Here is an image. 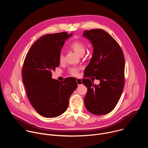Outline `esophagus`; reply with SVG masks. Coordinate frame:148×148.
Instances as JSON below:
<instances>
[{
  "mask_svg": "<svg viewBox=\"0 0 148 148\" xmlns=\"http://www.w3.org/2000/svg\"><path fill=\"white\" fill-rule=\"evenodd\" d=\"M76 81H77V84L78 86H79L81 85V84H82V79H81L77 78V80H76Z\"/></svg>",
  "mask_w": 148,
  "mask_h": 148,
  "instance_id": "1",
  "label": "esophagus"
}]
</instances>
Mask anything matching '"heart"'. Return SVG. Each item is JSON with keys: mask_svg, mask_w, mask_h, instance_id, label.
<instances>
[{"mask_svg": "<svg viewBox=\"0 0 148 148\" xmlns=\"http://www.w3.org/2000/svg\"><path fill=\"white\" fill-rule=\"evenodd\" d=\"M70 47L79 56H82L83 54L85 53L86 51V45L83 42L81 41H74V42L71 44ZM60 62H62L64 61V56L62 53H61L59 55L58 57ZM79 69L77 67H72L69 70V73L71 75L76 76L78 75Z\"/></svg>", "mask_w": 148, "mask_h": 148, "instance_id": "obj_1", "label": "heart"}]
</instances>
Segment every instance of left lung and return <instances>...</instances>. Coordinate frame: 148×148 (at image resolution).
<instances>
[{
	"label": "left lung",
	"mask_w": 148,
	"mask_h": 148,
	"mask_svg": "<svg viewBox=\"0 0 148 148\" xmlns=\"http://www.w3.org/2000/svg\"><path fill=\"white\" fill-rule=\"evenodd\" d=\"M82 36L91 42L94 47L92 58L84 70L86 78L82 79L88 89L84 103L93 114H107L115 107L123 91V53L116 41L103 30H85ZM89 76L99 79V85L87 79Z\"/></svg>",
	"instance_id": "8db88e82"
}]
</instances>
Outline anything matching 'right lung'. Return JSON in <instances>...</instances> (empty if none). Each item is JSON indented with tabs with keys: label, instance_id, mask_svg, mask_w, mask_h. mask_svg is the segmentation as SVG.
Wrapping results in <instances>:
<instances>
[{
	"label": "right lung",
	"instance_id": "add662e5",
	"mask_svg": "<svg viewBox=\"0 0 148 148\" xmlns=\"http://www.w3.org/2000/svg\"><path fill=\"white\" fill-rule=\"evenodd\" d=\"M72 35L61 32L41 37L24 61L22 75L28 98L37 112L45 117L54 118L64 113L77 87L75 78L60 82L51 78V71L60 64L61 49Z\"/></svg>",
	"mask_w": 148,
	"mask_h": 148
}]
</instances>
